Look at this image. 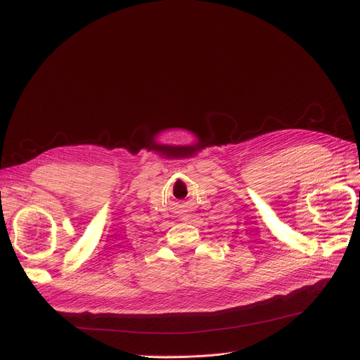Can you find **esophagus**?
Returning a JSON list of instances; mask_svg holds the SVG:
<instances>
[{
	"instance_id": "obj_1",
	"label": "esophagus",
	"mask_w": 360,
	"mask_h": 360,
	"mask_svg": "<svg viewBox=\"0 0 360 360\" xmlns=\"http://www.w3.org/2000/svg\"><path fill=\"white\" fill-rule=\"evenodd\" d=\"M183 219H184V221H186V219H188V217H183Z\"/></svg>"
}]
</instances>
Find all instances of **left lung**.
Masks as SVG:
<instances>
[{
    "label": "left lung",
    "instance_id": "obj_1",
    "mask_svg": "<svg viewBox=\"0 0 360 360\" xmlns=\"http://www.w3.org/2000/svg\"><path fill=\"white\" fill-rule=\"evenodd\" d=\"M359 193H360V192H359Z\"/></svg>",
    "mask_w": 360,
    "mask_h": 360
}]
</instances>
